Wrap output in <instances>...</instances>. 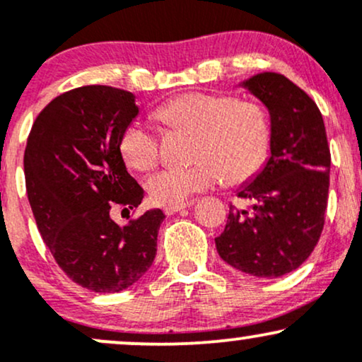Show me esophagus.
<instances>
[{
    "mask_svg": "<svg viewBox=\"0 0 362 362\" xmlns=\"http://www.w3.org/2000/svg\"><path fill=\"white\" fill-rule=\"evenodd\" d=\"M192 206V202H184V204H175V206H165V214L167 216H172V214H175V213H178V211H182V209H187V207H190Z\"/></svg>",
    "mask_w": 362,
    "mask_h": 362,
    "instance_id": "1",
    "label": "esophagus"
}]
</instances>
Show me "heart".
<instances>
[{
	"label": "heart",
	"mask_w": 362,
	"mask_h": 362,
	"mask_svg": "<svg viewBox=\"0 0 362 362\" xmlns=\"http://www.w3.org/2000/svg\"><path fill=\"white\" fill-rule=\"evenodd\" d=\"M156 119L170 131L192 132L189 167H170L146 180L156 204H184L194 194L213 189L226 178L240 185L264 168L271 151V122L260 103L236 100L230 95L184 93L156 110ZM120 155L129 167L156 165L158 139L141 124H132L120 138Z\"/></svg>",
	"instance_id": "obj_1"
}]
</instances>
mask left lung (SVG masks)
<instances>
[{
    "instance_id": "left-lung-1",
    "label": "left lung",
    "mask_w": 362,
    "mask_h": 362,
    "mask_svg": "<svg viewBox=\"0 0 362 362\" xmlns=\"http://www.w3.org/2000/svg\"><path fill=\"white\" fill-rule=\"evenodd\" d=\"M267 107L271 156L238 197L252 209L230 206L216 242L219 257L255 277L293 272L317 247L325 223L330 148L317 103L279 73H259L242 85Z\"/></svg>"
}]
</instances>
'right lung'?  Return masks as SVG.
I'll list each match as a JSON object with an SVG mask.
<instances>
[{"instance_id": "1", "label": "right lung", "mask_w": 362, "mask_h": 362, "mask_svg": "<svg viewBox=\"0 0 362 362\" xmlns=\"http://www.w3.org/2000/svg\"><path fill=\"white\" fill-rule=\"evenodd\" d=\"M138 114L131 91L69 90L40 112L25 148V185L42 240L66 276L95 293L131 288L156 257L163 211L124 226L110 218L114 207L134 209L144 197L120 155Z\"/></svg>"}]
</instances>
